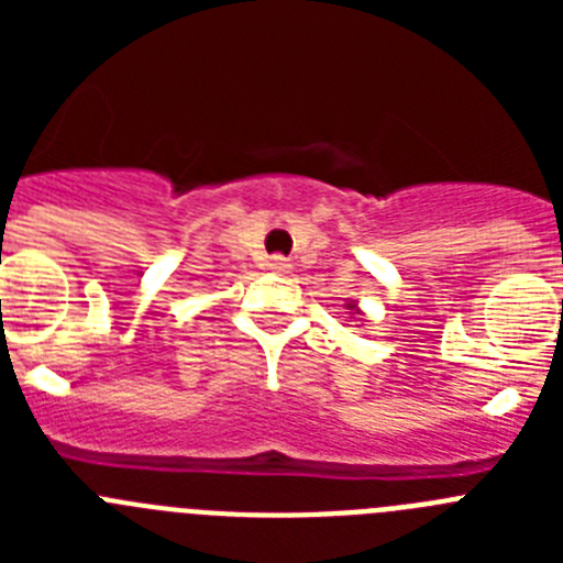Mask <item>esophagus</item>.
<instances>
[{"label":"esophagus","mask_w":563,"mask_h":563,"mask_svg":"<svg viewBox=\"0 0 563 563\" xmlns=\"http://www.w3.org/2000/svg\"><path fill=\"white\" fill-rule=\"evenodd\" d=\"M290 258H285V256H271L267 258V271H273V273H290Z\"/></svg>","instance_id":"34e87169"}]
</instances>
